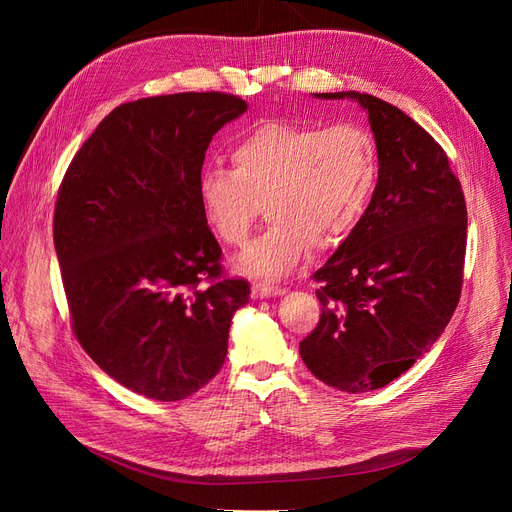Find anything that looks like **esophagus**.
I'll list each match as a JSON object with an SVG mask.
<instances>
[{
    "mask_svg": "<svg viewBox=\"0 0 512 512\" xmlns=\"http://www.w3.org/2000/svg\"><path fill=\"white\" fill-rule=\"evenodd\" d=\"M286 288L282 286H273L269 282H254L252 284V297L254 299H267V297H280V294H284Z\"/></svg>",
    "mask_w": 512,
    "mask_h": 512,
    "instance_id": "34e87169",
    "label": "esophagus"
}]
</instances>
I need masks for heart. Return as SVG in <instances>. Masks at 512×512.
<instances>
[{
    "label": "heart",
    "mask_w": 512,
    "mask_h": 512,
    "mask_svg": "<svg viewBox=\"0 0 512 512\" xmlns=\"http://www.w3.org/2000/svg\"><path fill=\"white\" fill-rule=\"evenodd\" d=\"M232 170L207 168L198 179L205 220L222 243L241 247L265 205L269 228L247 247L239 267L288 275L312 250L350 239L374 203L380 156L361 126L267 121L230 145Z\"/></svg>",
    "instance_id": "heart-1"
}]
</instances>
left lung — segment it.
I'll return each mask as SVG.
<instances>
[{
	"label": "left lung",
	"instance_id": "obj_1",
	"mask_svg": "<svg viewBox=\"0 0 512 512\" xmlns=\"http://www.w3.org/2000/svg\"><path fill=\"white\" fill-rule=\"evenodd\" d=\"M380 156L374 203L314 273L322 314L299 344L333 389H382L436 344L461 297L468 211L444 149L397 106L359 91Z\"/></svg>",
	"mask_w": 512,
	"mask_h": 512
}]
</instances>
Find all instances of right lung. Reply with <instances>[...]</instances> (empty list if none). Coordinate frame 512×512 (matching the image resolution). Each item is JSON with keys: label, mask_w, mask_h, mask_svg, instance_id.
<instances>
[{"label": "right lung", "mask_w": 512, "mask_h": 512, "mask_svg": "<svg viewBox=\"0 0 512 512\" xmlns=\"http://www.w3.org/2000/svg\"><path fill=\"white\" fill-rule=\"evenodd\" d=\"M245 108L222 91L121 104L59 185L53 241L72 331L100 369L149 399L203 389L250 301V284L224 275L198 198L213 134Z\"/></svg>", "instance_id": "obj_1"}]
</instances>
